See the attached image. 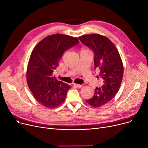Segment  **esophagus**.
<instances>
[{"label":"esophagus","instance_id":"1","mask_svg":"<svg viewBox=\"0 0 148 148\" xmlns=\"http://www.w3.org/2000/svg\"><path fill=\"white\" fill-rule=\"evenodd\" d=\"M74 86L77 87V88H80L83 86L82 84H74Z\"/></svg>","mask_w":148,"mask_h":148}]
</instances>
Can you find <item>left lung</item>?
<instances>
[{
	"label": "left lung",
	"instance_id": "1",
	"mask_svg": "<svg viewBox=\"0 0 148 148\" xmlns=\"http://www.w3.org/2000/svg\"><path fill=\"white\" fill-rule=\"evenodd\" d=\"M79 40L94 51L95 70L104 82L101 87L95 89L93 97L86 101L94 107H101L110 101L119 91L123 74L122 61L115 45L106 36L84 35Z\"/></svg>",
	"mask_w": 148,
	"mask_h": 148
}]
</instances>
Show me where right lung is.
<instances>
[{"mask_svg":"<svg viewBox=\"0 0 148 148\" xmlns=\"http://www.w3.org/2000/svg\"><path fill=\"white\" fill-rule=\"evenodd\" d=\"M79 42L77 38L57 34L44 38L35 47L27 65V82L41 105L53 108L64 103L71 86L58 81L53 73L64 51Z\"/></svg>","mask_w":148,"mask_h":148,"instance_id":"right-lung-1","label":"right lung"}]
</instances>
